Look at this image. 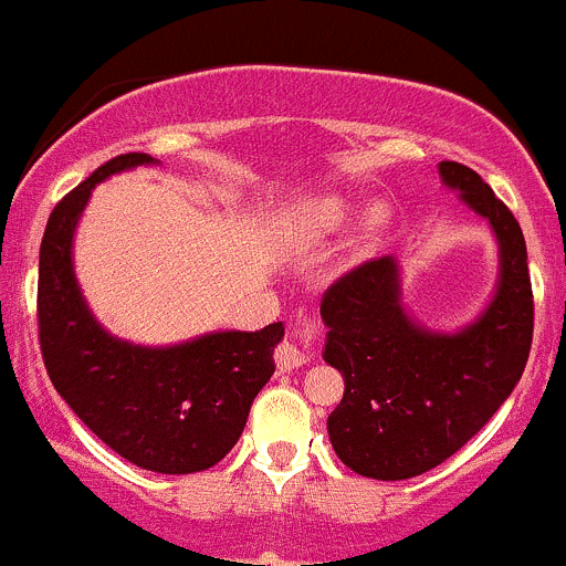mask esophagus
I'll list each match as a JSON object with an SVG mask.
<instances>
[{"label":"esophagus","mask_w":566,"mask_h":566,"mask_svg":"<svg viewBox=\"0 0 566 566\" xmlns=\"http://www.w3.org/2000/svg\"><path fill=\"white\" fill-rule=\"evenodd\" d=\"M318 329V318H313L311 313H296L294 318L289 322V335L275 352V360L283 371H291V368H300L311 360V346L316 340Z\"/></svg>","instance_id":"esophagus-1"}]
</instances>
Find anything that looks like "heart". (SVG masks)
Wrapping results in <instances>:
<instances>
[{"label": "heart", "instance_id": "b5f03b06", "mask_svg": "<svg viewBox=\"0 0 566 566\" xmlns=\"http://www.w3.org/2000/svg\"><path fill=\"white\" fill-rule=\"evenodd\" d=\"M352 214H355V206H352L349 200L338 198V195H329V198H318L307 206L305 217H302V226H305V231L311 233L313 239H324L344 231V228L349 226ZM385 220H388V209L379 203L371 206L366 214V228L374 231V228L382 226Z\"/></svg>", "mask_w": 566, "mask_h": 566}]
</instances>
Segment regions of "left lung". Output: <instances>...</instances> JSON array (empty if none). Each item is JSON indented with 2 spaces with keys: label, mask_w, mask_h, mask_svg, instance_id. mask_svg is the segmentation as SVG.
Returning a JSON list of instances; mask_svg holds the SVG:
<instances>
[{
  "label": "left lung",
  "mask_w": 566,
  "mask_h": 566,
  "mask_svg": "<svg viewBox=\"0 0 566 566\" xmlns=\"http://www.w3.org/2000/svg\"><path fill=\"white\" fill-rule=\"evenodd\" d=\"M438 170L497 239L501 272L481 316L457 333L423 327L401 305L394 255L346 272L322 300L324 360L346 385L327 418L329 443L368 479H412L457 454L509 399L531 352L534 294L517 220L471 167Z\"/></svg>",
  "instance_id": "1"
}]
</instances>
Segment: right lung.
<instances>
[{
  "label": "right lung",
  "instance_id": "add662e5",
  "mask_svg": "<svg viewBox=\"0 0 566 566\" xmlns=\"http://www.w3.org/2000/svg\"><path fill=\"white\" fill-rule=\"evenodd\" d=\"M154 161L115 156L54 206L38 264V329L49 379L95 438L132 465L181 475L217 465L242 438L250 405L275 374L283 322L176 346L128 344L95 322L71 259L76 222L95 184Z\"/></svg>",
  "mask_w": 566,
  "mask_h": 566
}]
</instances>
